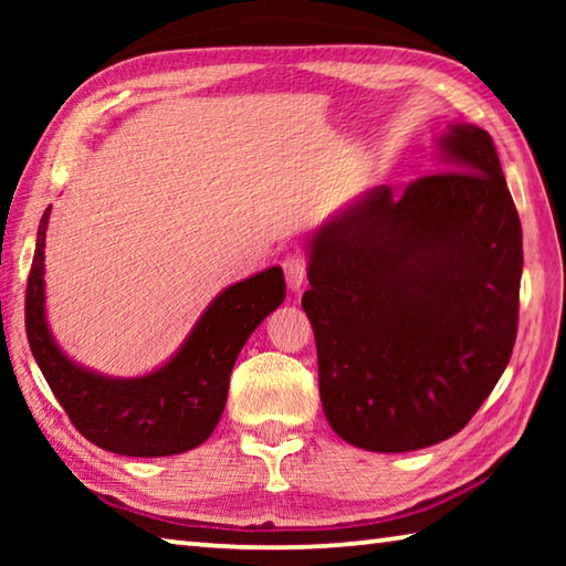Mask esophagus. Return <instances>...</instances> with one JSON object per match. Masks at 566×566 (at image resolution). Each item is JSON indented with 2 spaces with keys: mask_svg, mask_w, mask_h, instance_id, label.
<instances>
[{
  "mask_svg": "<svg viewBox=\"0 0 566 566\" xmlns=\"http://www.w3.org/2000/svg\"><path fill=\"white\" fill-rule=\"evenodd\" d=\"M284 276H286V284H290L292 292H300L302 284L306 282V260L304 254L294 252V254H286L284 256Z\"/></svg>",
  "mask_w": 566,
  "mask_h": 566,
  "instance_id": "obj_1",
  "label": "esophagus"
}]
</instances>
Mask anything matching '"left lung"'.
Masks as SVG:
<instances>
[{"instance_id":"1","label":"left lung","mask_w":566,"mask_h":566,"mask_svg":"<svg viewBox=\"0 0 566 566\" xmlns=\"http://www.w3.org/2000/svg\"><path fill=\"white\" fill-rule=\"evenodd\" d=\"M434 157L442 171L361 191L306 242L324 417L367 452L454 437L512 357L522 224L500 157L467 122Z\"/></svg>"}]
</instances>
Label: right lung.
Here are the masks:
<instances>
[{
  "label": "right lung",
  "mask_w": 566,
  "mask_h": 566,
  "mask_svg": "<svg viewBox=\"0 0 566 566\" xmlns=\"http://www.w3.org/2000/svg\"><path fill=\"white\" fill-rule=\"evenodd\" d=\"M52 207L36 229L27 282V339L46 385L80 434L124 457H171L205 444L222 419L229 375L260 324L284 302L282 266H270L219 292L179 349L139 377L84 367L54 339L46 319L44 244Z\"/></svg>",
  "instance_id": "1"
}]
</instances>
